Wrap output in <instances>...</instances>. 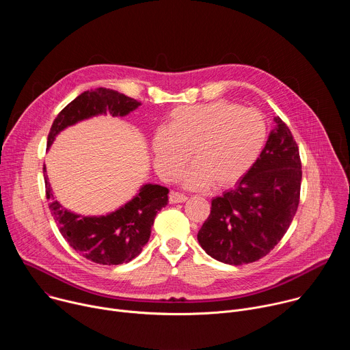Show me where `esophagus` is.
<instances>
[{"label":"esophagus","instance_id":"1","mask_svg":"<svg viewBox=\"0 0 350 350\" xmlns=\"http://www.w3.org/2000/svg\"><path fill=\"white\" fill-rule=\"evenodd\" d=\"M187 199H188V196H185L184 193H180V192H170V195H169L170 204H181V202H185Z\"/></svg>","mask_w":350,"mask_h":350}]
</instances>
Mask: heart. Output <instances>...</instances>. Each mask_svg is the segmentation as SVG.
I'll use <instances>...</instances> for the list:
<instances>
[{
    "instance_id": "obj_1",
    "label": "heart",
    "mask_w": 350,
    "mask_h": 350,
    "mask_svg": "<svg viewBox=\"0 0 350 350\" xmlns=\"http://www.w3.org/2000/svg\"><path fill=\"white\" fill-rule=\"evenodd\" d=\"M267 139V124L256 109L228 101L178 107L152 137L154 165L163 180H174L192 154L195 162L181 174L188 189L241 180L258 161Z\"/></svg>"
}]
</instances>
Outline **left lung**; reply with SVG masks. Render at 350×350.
<instances>
[{"label":"left lung","instance_id":"left-lung-1","mask_svg":"<svg viewBox=\"0 0 350 350\" xmlns=\"http://www.w3.org/2000/svg\"><path fill=\"white\" fill-rule=\"evenodd\" d=\"M263 151L234 189L212 199L198 242L213 259L232 266L266 256L297 211L302 163L297 144L277 116Z\"/></svg>","mask_w":350,"mask_h":350}]
</instances>
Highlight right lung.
Here are the masks:
<instances>
[{
  "instance_id": "1",
  "label": "right lung",
  "mask_w": 350,
  "mask_h": 350,
  "mask_svg": "<svg viewBox=\"0 0 350 350\" xmlns=\"http://www.w3.org/2000/svg\"><path fill=\"white\" fill-rule=\"evenodd\" d=\"M141 103L119 91L98 87L84 91L68 104L55 118L49 130L46 146L57 135L79 122L99 115L126 116ZM45 193L49 211L62 237L83 258L99 265H122L137 258L151 237L157 213L169 202L166 187L146 183L115 212L103 216H81L64 208L53 193L44 165Z\"/></svg>"
}]
</instances>
